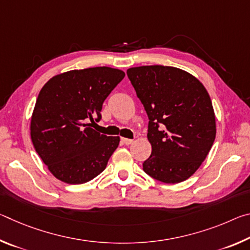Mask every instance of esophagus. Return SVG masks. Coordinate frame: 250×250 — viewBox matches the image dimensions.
Instances as JSON below:
<instances>
[{"label": "esophagus", "instance_id": "obj_1", "mask_svg": "<svg viewBox=\"0 0 250 250\" xmlns=\"http://www.w3.org/2000/svg\"><path fill=\"white\" fill-rule=\"evenodd\" d=\"M121 141L124 142L125 146H129V145H131V143L133 142V140H131V139H126V138H121Z\"/></svg>", "mask_w": 250, "mask_h": 250}]
</instances>
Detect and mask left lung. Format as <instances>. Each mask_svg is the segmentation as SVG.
Returning a JSON list of instances; mask_svg holds the SVG:
<instances>
[{"label":"left lung","mask_w":250,"mask_h":250,"mask_svg":"<svg viewBox=\"0 0 250 250\" xmlns=\"http://www.w3.org/2000/svg\"><path fill=\"white\" fill-rule=\"evenodd\" d=\"M126 75L149 118L152 152L143 171L163 183L188 180L201 167L216 135L208 92L200 80L176 67H133Z\"/></svg>","instance_id":"8db88e82"}]
</instances>
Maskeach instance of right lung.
Masks as SVG:
<instances>
[{
  "instance_id": "right-lung-1",
  "label": "right lung",
  "mask_w": 250,
  "mask_h": 250,
  "mask_svg": "<svg viewBox=\"0 0 250 250\" xmlns=\"http://www.w3.org/2000/svg\"><path fill=\"white\" fill-rule=\"evenodd\" d=\"M124 77L120 69L94 67L54 76L42 88L32 115L31 138L56 179L83 184L107 167L120 138L90 126L101 119L104 101Z\"/></svg>"
}]
</instances>
